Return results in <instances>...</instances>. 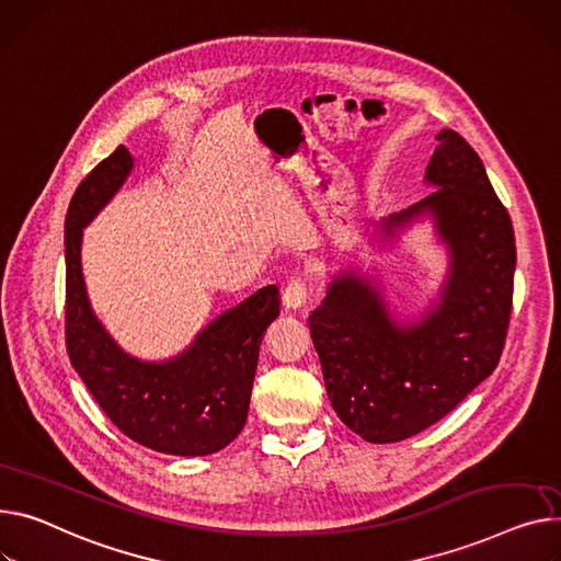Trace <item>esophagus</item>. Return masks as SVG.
Returning a JSON list of instances; mask_svg holds the SVG:
<instances>
[{"label":"esophagus","mask_w":561,"mask_h":561,"mask_svg":"<svg viewBox=\"0 0 561 561\" xmlns=\"http://www.w3.org/2000/svg\"><path fill=\"white\" fill-rule=\"evenodd\" d=\"M307 297H309V286L302 277H293L286 288H284V295H282V302L286 309H302L307 305Z\"/></svg>","instance_id":"1"}]
</instances>
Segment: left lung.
I'll use <instances>...</instances> for the list:
<instances>
[{
	"instance_id": "left-lung-1",
	"label": "left lung",
	"mask_w": 561,
	"mask_h": 561,
	"mask_svg": "<svg viewBox=\"0 0 561 561\" xmlns=\"http://www.w3.org/2000/svg\"><path fill=\"white\" fill-rule=\"evenodd\" d=\"M426 167L439 186L383 220L394 234L431 214L451 252V273L420 322L399 324L383 297L356 273L335 275L309 316L329 401L339 417L375 444L428 428L501 360L512 313L516 245L512 220L478 153L444 128Z\"/></svg>"
}]
</instances>
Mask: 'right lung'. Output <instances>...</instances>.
Listing matches in <instances>:
<instances>
[{
	"label": "right lung",
	"instance_id": "obj_1",
	"mask_svg": "<svg viewBox=\"0 0 561 561\" xmlns=\"http://www.w3.org/2000/svg\"><path fill=\"white\" fill-rule=\"evenodd\" d=\"M133 169L126 146L99 162L71 196L65 218V343L79 377L124 435L171 456H209L245 426L259 345L279 316V288L266 286L218 316L192 347L164 363L119 350L94 318L81 273L83 228Z\"/></svg>",
	"mask_w": 561,
	"mask_h": 561
}]
</instances>
